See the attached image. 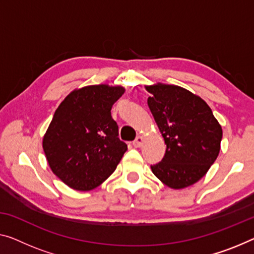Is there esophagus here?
<instances>
[{
	"label": "esophagus",
	"mask_w": 254,
	"mask_h": 254,
	"mask_svg": "<svg viewBox=\"0 0 254 254\" xmlns=\"http://www.w3.org/2000/svg\"><path fill=\"white\" fill-rule=\"evenodd\" d=\"M143 143V137L142 135H138L137 138H135V140L133 142H132V145H133L134 147H141Z\"/></svg>",
	"instance_id": "1"
}]
</instances>
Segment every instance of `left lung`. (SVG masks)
Wrapping results in <instances>:
<instances>
[{"label": "left lung", "mask_w": 254, "mask_h": 254, "mask_svg": "<svg viewBox=\"0 0 254 254\" xmlns=\"http://www.w3.org/2000/svg\"><path fill=\"white\" fill-rule=\"evenodd\" d=\"M147 100L166 145L160 163L151 171L170 188L191 186L206 175L217 160L221 126L202 98L178 85L146 86Z\"/></svg>", "instance_id": "left-lung-1"}]
</instances>
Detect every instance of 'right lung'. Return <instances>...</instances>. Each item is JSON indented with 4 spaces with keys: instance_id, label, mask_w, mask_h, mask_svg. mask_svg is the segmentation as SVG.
<instances>
[{
    "instance_id": "obj_1",
    "label": "right lung",
    "mask_w": 254,
    "mask_h": 254,
    "mask_svg": "<svg viewBox=\"0 0 254 254\" xmlns=\"http://www.w3.org/2000/svg\"><path fill=\"white\" fill-rule=\"evenodd\" d=\"M126 89L89 85L68 94L43 137L52 172L68 187L88 191L115 171L127 149L111 109Z\"/></svg>"
}]
</instances>
